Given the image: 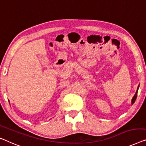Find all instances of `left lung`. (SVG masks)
Returning a JSON list of instances; mask_svg holds the SVG:
<instances>
[{"instance_id":"obj_1","label":"left lung","mask_w":146,"mask_h":146,"mask_svg":"<svg viewBox=\"0 0 146 146\" xmlns=\"http://www.w3.org/2000/svg\"><path fill=\"white\" fill-rule=\"evenodd\" d=\"M138 88H139V86H138V88H137V90H136V94H134V96H133V98H132V101H131V104H132H132H133L134 102H135V100H136V98H137V94H138Z\"/></svg>"}]
</instances>
